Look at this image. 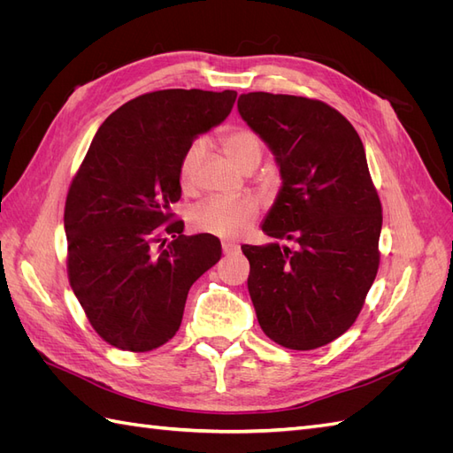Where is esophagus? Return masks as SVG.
<instances>
[{
    "instance_id": "obj_1",
    "label": "esophagus",
    "mask_w": 453,
    "mask_h": 453,
    "mask_svg": "<svg viewBox=\"0 0 453 453\" xmlns=\"http://www.w3.org/2000/svg\"><path fill=\"white\" fill-rule=\"evenodd\" d=\"M223 245V253H226V255H230V253H236L238 250H240V245L236 243V242H223L221 243Z\"/></svg>"
}]
</instances>
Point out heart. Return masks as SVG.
Returning a JSON list of instances; mask_svg holds the SVG:
<instances>
[{"instance_id":"1","label":"heart","mask_w":453,"mask_h":453,"mask_svg":"<svg viewBox=\"0 0 453 453\" xmlns=\"http://www.w3.org/2000/svg\"><path fill=\"white\" fill-rule=\"evenodd\" d=\"M221 147L226 157L242 170H253L263 158V140L245 127L228 128L221 134ZM205 145L202 140L188 143L177 166V180L183 190H193L196 173L203 157ZM258 215V203L253 196H213L200 202L190 211V226L203 234L217 238H236L248 230Z\"/></svg>"}]
</instances>
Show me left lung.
<instances>
[{"label": "left lung", "instance_id": "8db88e82", "mask_svg": "<svg viewBox=\"0 0 453 453\" xmlns=\"http://www.w3.org/2000/svg\"><path fill=\"white\" fill-rule=\"evenodd\" d=\"M238 111L283 180L263 232L296 243L242 245L258 325L283 348H321L357 319L380 266L381 202L363 142L334 107L304 96L242 94Z\"/></svg>", "mask_w": 453, "mask_h": 453}]
</instances>
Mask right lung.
<instances>
[{
    "mask_svg": "<svg viewBox=\"0 0 453 453\" xmlns=\"http://www.w3.org/2000/svg\"><path fill=\"white\" fill-rule=\"evenodd\" d=\"M236 96L147 92L120 105L96 132L67 190L64 226L67 278L107 344L134 353L166 344L180 331L190 285L221 258V242L185 236L170 205L181 198L183 150L221 125Z\"/></svg>",
    "mask_w": 453,
    "mask_h": 453,
    "instance_id": "obj_1",
    "label": "right lung"
}]
</instances>
